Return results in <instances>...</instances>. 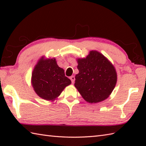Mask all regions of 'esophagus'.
<instances>
[{
    "instance_id": "1",
    "label": "esophagus",
    "mask_w": 146,
    "mask_h": 146,
    "mask_svg": "<svg viewBox=\"0 0 146 146\" xmlns=\"http://www.w3.org/2000/svg\"><path fill=\"white\" fill-rule=\"evenodd\" d=\"M70 78L71 80V82H72V83H74V82H75V77L74 76H70Z\"/></svg>"
}]
</instances>
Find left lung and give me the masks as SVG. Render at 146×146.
<instances>
[{
	"instance_id": "8db88e82",
	"label": "left lung",
	"mask_w": 146,
	"mask_h": 146,
	"mask_svg": "<svg viewBox=\"0 0 146 146\" xmlns=\"http://www.w3.org/2000/svg\"><path fill=\"white\" fill-rule=\"evenodd\" d=\"M78 74L75 86L91 104L107 99L115 86L117 75L113 65L100 52L91 51L85 58L78 59Z\"/></svg>"
}]
</instances>
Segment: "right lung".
I'll list each match as a JSON object with an SVG mask.
<instances>
[{"label": "right lung", "instance_id": "right-lung-1", "mask_svg": "<svg viewBox=\"0 0 146 146\" xmlns=\"http://www.w3.org/2000/svg\"><path fill=\"white\" fill-rule=\"evenodd\" d=\"M71 80L65 76L63 68L58 66L55 58L38 61L32 73L31 83L35 92L44 100H55Z\"/></svg>", "mask_w": 146, "mask_h": 146}]
</instances>
